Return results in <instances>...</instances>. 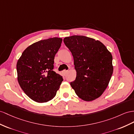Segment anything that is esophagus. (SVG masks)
Masks as SVG:
<instances>
[{
    "label": "esophagus",
    "instance_id": "1",
    "mask_svg": "<svg viewBox=\"0 0 134 134\" xmlns=\"http://www.w3.org/2000/svg\"><path fill=\"white\" fill-rule=\"evenodd\" d=\"M68 72V71H67V70H64V71H63V74L64 75H66Z\"/></svg>",
    "mask_w": 134,
    "mask_h": 134
}]
</instances>
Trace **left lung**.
<instances>
[{
  "label": "left lung",
  "instance_id": "1",
  "mask_svg": "<svg viewBox=\"0 0 134 134\" xmlns=\"http://www.w3.org/2000/svg\"><path fill=\"white\" fill-rule=\"evenodd\" d=\"M63 41L72 54L76 71L71 87L84 101L100 97L113 72L111 53L100 41L84 36L65 37Z\"/></svg>",
  "mask_w": 134,
  "mask_h": 134
}]
</instances>
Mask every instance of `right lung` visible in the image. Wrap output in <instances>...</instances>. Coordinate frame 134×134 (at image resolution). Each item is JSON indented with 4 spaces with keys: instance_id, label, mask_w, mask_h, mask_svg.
I'll use <instances>...</instances> for the list:
<instances>
[{
    "instance_id": "right-lung-1",
    "label": "right lung",
    "mask_w": 134,
    "mask_h": 134,
    "mask_svg": "<svg viewBox=\"0 0 134 134\" xmlns=\"http://www.w3.org/2000/svg\"><path fill=\"white\" fill-rule=\"evenodd\" d=\"M62 39L54 37L38 41L23 51L16 64L20 87L32 100L47 102L55 96L63 77L53 71L54 57Z\"/></svg>"
}]
</instances>
